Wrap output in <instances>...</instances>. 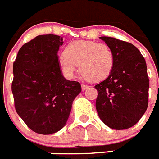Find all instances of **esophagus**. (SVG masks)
<instances>
[{"label": "esophagus", "instance_id": "1", "mask_svg": "<svg viewBox=\"0 0 159 159\" xmlns=\"http://www.w3.org/2000/svg\"><path fill=\"white\" fill-rule=\"evenodd\" d=\"M81 88H82L83 91H85V90H87L89 88V86H88V85H86V84H81Z\"/></svg>", "mask_w": 159, "mask_h": 159}]
</instances>
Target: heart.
<instances>
[{"label": "heart", "mask_w": 159, "mask_h": 159, "mask_svg": "<svg viewBox=\"0 0 159 159\" xmlns=\"http://www.w3.org/2000/svg\"><path fill=\"white\" fill-rule=\"evenodd\" d=\"M114 61L113 52L107 44L92 40L71 42L58 59L59 66L66 77L72 78L80 64L84 76L94 82L110 75Z\"/></svg>", "instance_id": "1"}]
</instances>
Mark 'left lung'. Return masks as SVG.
Segmentation results:
<instances>
[{
	"label": "left lung",
	"mask_w": 159,
	"mask_h": 159,
	"mask_svg": "<svg viewBox=\"0 0 159 159\" xmlns=\"http://www.w3.org/2000/svg\"><path fill=\"white\" fill-rule=\"evenodd\" d=\"M113 52L111 72L95 85V107L100 119L114 130L130 128L139 121L148 106L149 78L145 59L132 43L100 36Z\"/></svg>",
	"instance_id": "8db88e82"
}]
</instances>
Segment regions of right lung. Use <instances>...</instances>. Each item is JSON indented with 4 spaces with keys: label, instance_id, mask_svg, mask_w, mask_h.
Masks as SVG:
<instances>
[{
    "label": "right lung",
    "instance_id": "1",
    "mask_svg": "<svg viewBox=\"0 0 159 159\" xmlns=\"http://www.w3.org/2000/svg\"><path fill=\"white\" fill-rule=\"evenodd\" d=\"M63 38L40 35L25 43L13 63L12 92L18 116L36 133L51 134L65 126L80 84L66 80L58 63Z\"/></svg>",
    "mask_w": 159,
    "mask_h": 159
}]
</instances>
